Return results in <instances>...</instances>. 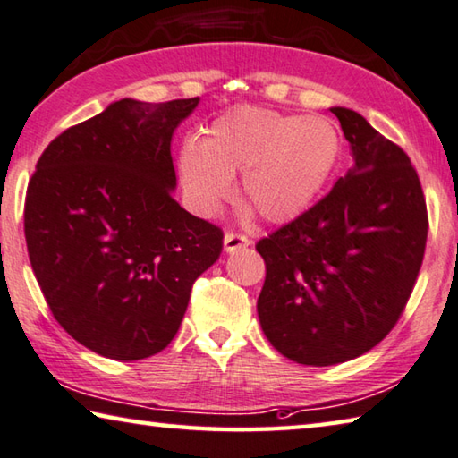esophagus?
Instances as JSON below:
<instances>
[{"mask_svg":"<svg viewBox=\"0 0 458 458\" xmlns=\"http://www.w3.org/2000/svg\"><path fill=\"white\" fill-rule=\"evenodd\" d=\"M250 243L251 242L245 235L233 233V231H229V233H225V237H223V247H225V251H227V253L245 250V247L250 245Z\"/></svg>","mask_w":458,"mask_h":458,"instance_id":"34e87169","label":"esophagus"}]
</instances>
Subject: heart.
<instances>
[{
    "label": "heart",
    "instance_id": "heart-1",
    "mask_svg": "<svg viewBox=\"0 0 458 458\" xmlns=\"http://www.w3.org/2000/svg\"><path fill=\"white\" fill-rule=\"evenodd\" d=\"M340 155V132L327 118L239 106L213 120L203 140L184 144L179 173L203 215L233 197V176L243 173L245 203L261 219L285 223L316 203Z\"/></svg>",
    "mask_w": 458,
    "mask_h": 458
}]
</instances>
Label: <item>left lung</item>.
<instances>
[{
    "mask_svg": "<svg viewBox=\"0 0 458 458\" xmlns=\"http://www.w3.org/2000/svg\"><path fill=\"white\" fill-rule=\"evenodd\" d=\"M354 166L334 189L258 242L261 330L306 366L372 350L403 316L422 266L427 200L406 152L358 112L335 106Z\"/></svg>",
    "mask_w": 458,
    "mask_h": 458,
    "instance_id": "8db88e82",
    "label": "left lung"
}]
</instances>
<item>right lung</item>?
Returning <instances> with one entry per match:
<instances>
[{"label":"right lung","instance_id":"right-lung-1","mask_svg":"<svg viewBox=\"0 0 458 458\" xmlns=\"http://www.w3.org/2000/svg\"><path fill=\"white\" fill-rule=\"evenodd\" d=\"M199 98H123L47 144L28 184L31 269L72 338L104 358L142 360L179 332L223 231L173 199L174 128Z\"/></svg>","mask_w":458,"mask_h":458}]
</instances>
